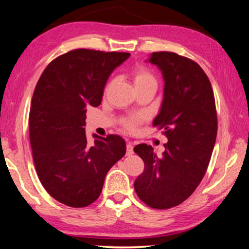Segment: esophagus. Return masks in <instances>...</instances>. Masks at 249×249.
<instances>
[{
  "mask_svg": "<svg viewBox=\"0 0 249 249\" xmlns=\"http://www.w3.org/2000/svg\"><path fill=\"white\" fill-rule=\"evenodd\" d=\"M133 153H134V147L132 144H130V142H128V144L126 145V155L130 156V155H133Z\"/></svg>",
  "mask_w": 249,
  "mask_h": 249,
  "instance_id": "1",
  "label": "esophagus"
}]
</instances>
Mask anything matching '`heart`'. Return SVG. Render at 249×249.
<instances>
[{
	"label": "heart",
	"instance_id": "b5f03b06",
	"mask_svg": "<svg viewBox=\"0 0 249 249\" xmlns=\"http://www.w3.org/2000/svg\"><path fill=\"white\" fill-rule=\"evenodd\" d=\"M133 80H134L135 88L148 86V84L157 87V79H156L154 73L148 69H146L145 67H138V68L134 70ZM140 122H141L140 119H127L123 121V125L127 130H134L137 127V125Z\"/></svg>",
	"mask_w": 249,
	"mask_h": 249
}]
</instances>
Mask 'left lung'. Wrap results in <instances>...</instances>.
I'll use <instances>...</instances> for the list:
<instances>
[{
  "label": "left lung",
  "instance_id": "obj_1",
  "mask_svg": "<svg viewBox=\"0 0 249 249\" xmlns=\"http://www.w3.org/2000/svg\"><path fill=\"white\" fill-rule=\"evenodd\" d=\"M151 64L165 79V93L153 126L168 138L161 157L151 146L134 151L145 169L134 188L150 208L167 210L195 192L208 169L217 134V115L212 86L203 69L187 57L170 52L153 53Z\"/></svg>",
  "mask_w": 249,
  "mask_h": 249
}]
</instances>
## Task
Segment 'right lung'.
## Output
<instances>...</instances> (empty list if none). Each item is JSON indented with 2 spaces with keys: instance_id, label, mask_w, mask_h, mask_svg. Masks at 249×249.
<instances>
[{
  "instance_id": "obj_1",
  "label": "right lung",
  "mask_w": 249,
  "mask_h": 249,
  "mask_svg": "<svg viewBox=\"0 0 249 249\" xmlns=\"http://www.w3.org/2000/svg\"><path fill=\"white\" fill-rule=\"evenodd\" d=\"M128 53L74 49L50 62L36 84L29 111V141L41 184L54 200L71 208L93 203L105 176L126 153L119 135L84 130L87 107H99L109 74Z\"/></svg>"
}]
</instances>
